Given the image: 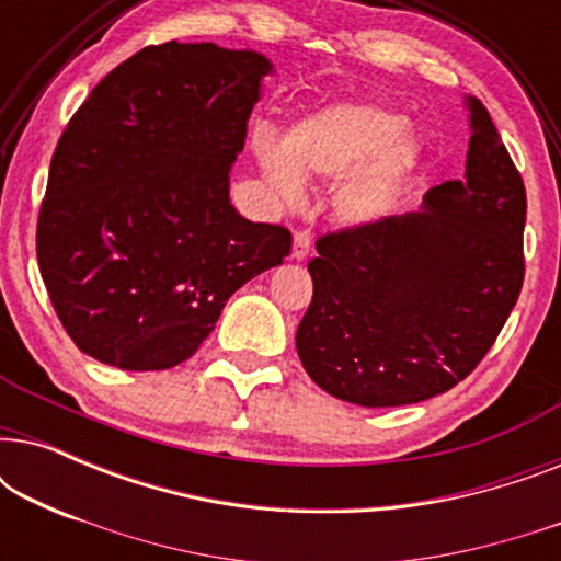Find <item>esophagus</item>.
<instances>
[{"label": "esophagus", "instance_id": "obj_1", "mask_svg": "<svg viewBox=\"0 0 561 561\" xmlns=\"http://www.w3.org/2000/svg\"><path fill=\"white\" fill-rule=\"evenodd\" d=\"M309 252H311V234L309 232H296L294 234V250H290V257L301 263V260L309 257Z\"/></svg>", "mask_w": 561, "mask_h": 561}]
</instances>
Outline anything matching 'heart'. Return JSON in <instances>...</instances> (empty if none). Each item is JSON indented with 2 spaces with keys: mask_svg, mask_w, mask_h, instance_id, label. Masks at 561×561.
<instances>
[{
  "mask_svg": "<svg viewBox=\"0 0 561 561\" xmlns=\"http://www.w3.org/2000/svg\"><path fill=\"white\" fill-rule=\"evenodd\" d=\"M260 173L283 202H296L304 181H336L332 214L344 227L380 221L409 188L424 145L401 112L363 102H336L304 114L280 140L252 142Z\"/></svg>",
  "mask_w": 561,
  "mask_h": 561,
  "instance_id": "1",
  "label": "heart"
}]
</instances>
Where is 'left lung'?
Segmentation results:
<instances>
[{
  "label": "left lung",
  "mask_w": 561,
  "mask_h": 561,
  "mask_svg": "<svg viewBox=\"0 0 561 561\" xmlns=\"http://www.w3.org/2000/svg\"><path fill=\"white\" fill-rule=\"evenodd\" d=\"M465 110L462 181L428 191L419 211L317 242L296 350L340 401L380 409L447 393L518 301L526 188L480 99L465 96Z\"/></svg>",
  "instance_id": "8db88e82"
}]
</instances>
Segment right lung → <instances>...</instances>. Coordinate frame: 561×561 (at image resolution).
<instances>
[{
	"label": "right lung",
	"instance_id": "add662e5",
	"mask_svg": "<svg viewBox=\"0 0 561 561\" xmlns=\"http://www.w3.org/2000/svg\"><path fill=\"white\" fill-rule=\"evenodd\" d=\"M273 64L214 43L150 45L96 83L50 160L37 265L76 347L168 370L290 232L244 219L229 173Z\"/></svg>",
	"mask_w": 561,
	"mask_h": 561
}]
</instances>
